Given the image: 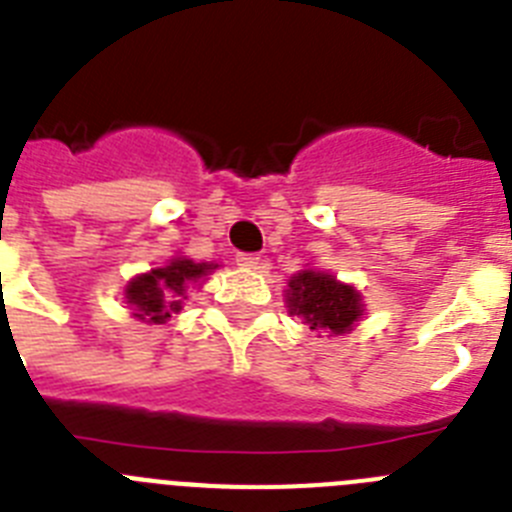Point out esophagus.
I'll use <instances>...</instances> for the list:
<instances>
[{
  "instance_id": "34e87169",
  "label": "esophagus",
  "mask_w": 512,
  "mask_h": 512,
  "mask_svg": "<svg viewBox=\"0 0 512 512\" xmlns=\"http://www.w3.org/2000/svg\"><path fill=\"white\" fill-rule=\"evenodd\" d=\"M235 261H238V266H248V269H253V266L259 264V256H256V253H238Z\"/></svg>"
}]
</instances>
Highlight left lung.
<instances>
[{
  "mask_svg": "<svg viewBox=\"0 0 512 512\" xmlns=\"http://www.w3.org/2000/svg\"><path fill=\"white\" fill-rule=\"evenodd\" d=\"M289 312L302 315L312 330L346 333L361 315V302L354 287L336 282L323 271H302L289 279Z\"/></svg>",
  "mask_w": 512,
  "mask_h": 512,
  "instance_id": "8db88e82",
  "label": "left lung"
}]
</instances>
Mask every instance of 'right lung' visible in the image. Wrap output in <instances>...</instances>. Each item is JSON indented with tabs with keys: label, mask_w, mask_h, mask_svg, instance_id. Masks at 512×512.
<instances>
[{
	"label": "right lung",
	"mask_w": 512,
	"mask_h": 512,
	"mask_svg": "<svg viewBox=\"0 0 512 512\" xmlns=\"http://www.w3.org/2000/svg\"><path fill=\"white\" fill-rule=\"evenodd\" d=\"M217 269V264H194L189 259H174L164 269H153L151 274L133 279L125 289L130 305H135V315L146 323H166L171 315L182 310L187 300V284L205 277L207 271Z\"/></svg>",
	"instance_id": "add662e5"
}]
</instances>
